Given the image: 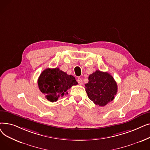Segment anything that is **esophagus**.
Here are the masks:
<instances>
[{
	"mask_svg": "<svg viewBox=\"0 0 150 150\" xmlns=\"http://www.w3.org/2000/svg\"><path fill=\"white\" fill-rule=\"evenodd\" d=\"M77 82L78 83V84H79L80 85H82L83 84V81H82V80L80 78H78L77 79Z\"/></svg>",
	"mask_w": 150,
	"mask_h": 150,
	"instance_id": "1",
	"label": "esophagus"
}]
</instances>
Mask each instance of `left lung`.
<instances>
[{"instance_id": "1", "label": "left lung", "mask_w": 150, "mask_h": 150, "mask_svg": "<svg viewBox=\"0 0 150 150\" xmlns=\"http://www.w3.org/2000/svg\"><path fill=\"white\" fill-rule=\"evenodd\" d=\"M88 96L96 105L105 106L114 98L117 84L111 75L97 70L89 76V82L85 84Z\"/></svg>"}]
</instances>
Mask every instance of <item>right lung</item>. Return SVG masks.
I'll list each match as a JSON object with an SVG mask.
<instances>
[{"label":"right lung","instance_id":"right-lung-1","mask_svg":"<svg viewBox=\"0 0 150 150\" xmlns=\"http://www.w3.org/2000/svg\"><path fill=\"white\" fill-rule=\"evenodd\" d=\"M38 84L40 91L46 95V98L54 102L67 94V91L78 83L74 76L67 75L59 68H48L39 76Z\"/></svg>","mask_w":150,"mask_h":150}]
</instances>
